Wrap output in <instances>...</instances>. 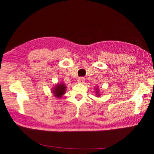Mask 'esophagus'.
I'll return each instance as SVG.
<instances>
[{
	"mask_svg": "<svg viewBox=\"0 0 154 154\" xmlns=\"http://www.w3.org/2000/svg\"><path fill=\"white\" fill-rule=\"evenodd\" d=\"M85 78L84 77H79V79H78V80H77V81H78V83H83L84 82H85Z\"/></svg>",
	"mask_w": 154,
	"mask_h": 154,
	"instance_id": "34e87169",
	"label": "esophagus"
}]
</instances>
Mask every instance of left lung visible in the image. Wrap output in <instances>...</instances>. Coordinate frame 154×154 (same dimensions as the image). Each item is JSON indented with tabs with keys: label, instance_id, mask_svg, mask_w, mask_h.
<instances>
[{
	"label": "left lung",
	"instance_id": "1",
	"mask_svg": "<svg viewBox=\"0 0 154 154\" xmlns=\"http://www.w3.org/2000/svg\"><path fill=\"white\" fill-rule=\"evenodd\" d=\"M96 90H97V91H96L97 95V96H99V94H98V93H99V91H97V89H96Z\"/></svg>",
	"mask_w": 154,
	"mask_h": 154
}]
</instances>
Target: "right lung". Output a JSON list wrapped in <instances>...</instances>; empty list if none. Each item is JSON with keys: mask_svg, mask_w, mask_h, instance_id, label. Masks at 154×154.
<instances>
[{"mask_svg": "<svg viewBox=\"0 0 154 154\" xmlns=\"http://www.w3.org/2000/svg\"><path fill=\"white\" fill-rule=\"evenodd\" d=\"M65 89H66V86L61 83L60 84H57L55 87L54 88V90H52V91H53L55 97L57 98H61L65 93Z\"/></svg>", "mask_w": 154, "mask_h": 154, "instance_id": "right-lung-1", "label": "right lung"}]
</instances>
